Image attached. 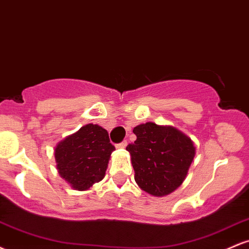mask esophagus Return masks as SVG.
<instances>
[{
  "instance_id": "34e87169",
  "label": "esophagus",
  "mask_w": 249,
  "mask_h": 249,
  "mask_svg": "<svg viewBox=\"0 0 249 249\" xmlns=\"http://www.w3.org/2000/svg\"><path fill=\"white\" fill-rule=\"evenodd\" d=\"M127 146V142L124 141L122 142H119V144H117V148H125Z\"/></svg>"
}]
</instances>
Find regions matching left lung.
Segmentation results:
<instances>
[{
    "instance_id": "1",
    "label": "left lung",
    "mask_w": 249,
    "mask_h": 249,
    "mask_svg": "<svg viewBox=\"0 0 249 249\" xmlns=\"http://www.w3.org/2000/svg\"><path fill=\"white\" fill-rule=\"evenodd\" d=\"M133 133L136 142L126 150L137 185L151 196H168L186 179L196 156L193 141L178 128L152 122L137 125Z\"/></svg>"
}]
</instances>
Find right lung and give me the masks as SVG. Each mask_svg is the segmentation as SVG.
<instances>
[{
  "instance_id": "1",
  "label": "right lung",
  "mask_w": 249,
  "mask_h": 249,
  "mask_svg": "<svg viewBox=\"0 0 249 249\" xmlns=\"http://www.w3.org/2000/svg\"><path fill=\"white\" fill-rule=\"evenodd\" d=\"M115 150L105 128L87 124L55 146L57 171L73 190H90L105 177Z\"/></svg>"
}]
</instances>
